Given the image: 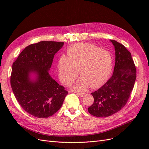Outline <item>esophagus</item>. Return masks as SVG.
I'll use <instances>...</instances> for the list:
<instances>
[{"mask_svg": "<svg viewBox=\"0 0 149 149\" xmlns=\"http://www.w3.org/2000/svg\"><path fill=\"white\" fill-rule=\"evenodd\" d=\"M77 94L80 97H83L84 96V93H79V92H78Z\"/></svg>", "mask_w": 149, "mask_h": 149, "instance_id": "1", "label": "esophagus"}]
</instances>
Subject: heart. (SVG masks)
<instances>
[{"mask_svg": "<svg viewBox=\"0 0 149 149\" xmlns=\"http://www.w3.org/2000/svg\"><path fill=\"white\" fill-rule=\"evenodd\" d=\"M68 57L61 56L58 63V72L61 81L70 84L76 78L78 70L82 78L73 84V88L84 90L89 85L97 88L105 83L113 67L111 54L93 45L78 43L70 46Z\"/></svg>", "mask_w": 149, "mask_h": 149, "instance_id": "obj_1", "label": "heart"}]
</instances>
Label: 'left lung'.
I'll use <instances>...</instances> for the list:
<instances>
[{
  "instance_id": "1",
  "label": "left lung",
  "mask_w": 149,
  "mask_h": 149,
  "mask_svg": "<svg viewBox=\"0 0 149 149\" xmlns=\"http://www.w3.org/2000/svg\"><path fill=\"white\" fill-rule=\"evenodd\" d=\"M116 51V63L111 78L91 93L94 102L88 112L98 118H106L125 106L136 79V68L130 53L123 45L111 40Z\"/></svg>"
}]
</instances>
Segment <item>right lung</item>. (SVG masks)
I'll return each instance as SVG.
<instances>
[{"label": "right lung", "instance_id": "add662e5", "mask_svg": "<svg viewBox=\"0 0 149 149\" xmlns=\"http://www.w3.org/2000/svg\"><path fill=\"white\" fill-rule=\"evenodd\" d=\"M64 42L42 41L26 47L13 62L10 84L20 106L38 118L53 116L60 109L68 94L49 75L55 54ZM35 73L36 78L31 80Z\"/></svg>", "mask_w": 149, "mask_h": 149}]
</instances>
